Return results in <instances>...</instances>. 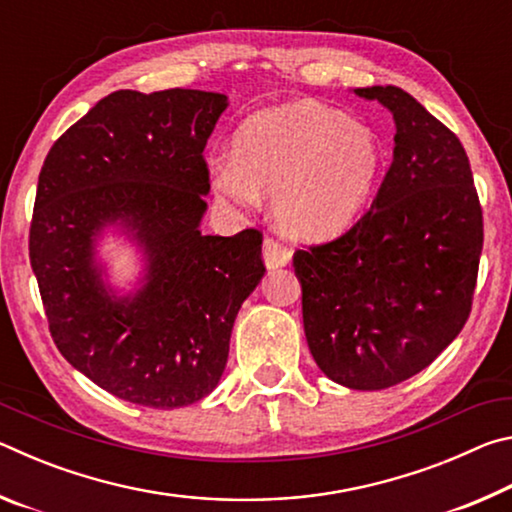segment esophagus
I'll return each instance as SVG.
<instances>
[{
	"mask_svg": "<svg viewBox=\"0 0 512 512\" xmlns=\"http://www.w3.org/2000/svg\"><path fill=\"white\" fill-rule=\"evenodd\" d=\"M289 262H291V250L287 246H282L277 239L266 237L264 239V264L268 271L287 266Z\"/></svg>",
	"mask_w": 512,
	"mask_h": 512,
	"instance_id": "34e87169",
	"label": "esophagus"
}]
</instances>
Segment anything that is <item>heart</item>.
<instances>
[{
  "mask_svg": "<svg viewBox=\"0 0 512 512\" xmlns=\"http://www.w3.org/2000/svg\"><path fill=\"white\" fill-rule=\"evenodd\" d=\"M384 153L370 126L316 101L257 112L241 126L235 155L214 158L212 185L225 203L253 207L259 192L291 237L341 235L375 194Z\"/></svg>",
  "mask_w": 512,
  "mask_h": 512,
  "instance_id": "1",
  "label": "heart"
}]
</instances>
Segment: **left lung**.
<instances>
[{"instance_id": "left-lung-1", "label": "left lung", "mask_w": 512, "mask_h": 512, "mask_svg": "<svg viewBox=\"0 0 512 512\" xmlns=\"http://www.w3.org/2000/svg\"><path fill=\"white\" fill-rule=\"evenodd\" d=\"M393 112L391 169L339 239L296 250L302 323L318 368L354 391L418 375L472 311L483 214L458 137L395 85L357 88Z\"/></svg>"}]
</instances>
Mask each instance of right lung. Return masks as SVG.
<instances>
[{
    "label": "right lung",
    "instance_id": "1",
    "mask_svg": "<svg viewBox=\"0 0 512 512\" xmlns=\"http://www.w3.org/2000/svg\"><path fill=\"white\" fill-rule=\"evenodd\" d=\"M228 97L203 90H119L47 153L29 232L49 332L72 366L119 400L180 409L210 395L230 334L266 268L262 232L203 235V158ZM115 224L145 255L119 297L96 262Z\"/></svg>",
    "mask_w": 512,
    "mask_h": 512
}]
</instances>
